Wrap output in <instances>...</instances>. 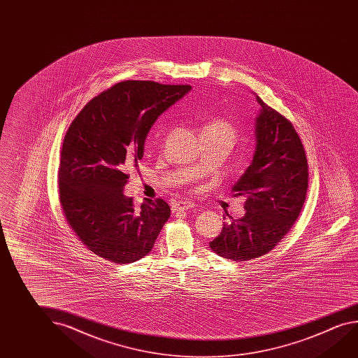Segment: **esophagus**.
<instances>
[{"instance_id": "esophagus-1", "label": "esophagus", "mask_w": 358, "mask_h": 358, "mask_svg": "<svg viewBox=\"0 0 358 358\" xmlns=\"http://www.w3.org/2000/svg\"><path fill=\"white\" fill-rule=\"evenodd\" d=\"M196 207L194 202H189V201H183V202H178L172 206V211L173 212H181L189 210V208H194Z\"/></svg>"}]
</instances>
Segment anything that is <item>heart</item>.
I'll use <instances>...</instances> for the list:
<instances>
[{
	"instance_id": "b5f03b06",
	"label": "heart",
	"mask_w": 358,
	"mask_h": 358,
	"mask_svg": "<svg viewBox=\"0 0 358 358\" xmlns=\"http://www.w3.org/2000/svg\"><path fill=\"white\" fill-rule=\"evenodd\" d=\"M202 132H215L218 135L224 136L231 140V142L234 143L237 137V129L232 123L229 121H224V120H215L211 122L207 123L203 126Z\"/></svg>"
}]
</instances>
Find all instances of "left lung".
Segmentation results:
<instances>
[{"label":"left lung","mask_w":358,"mask_h":358,"mask_svg":"<svg viewBox=\"0 0 358 358\" xmlns=\"http://www.w3.org/2000/svg\"><path fill=\"white\" fill-rule=\"evenodd\" d=\"M255 96L259 111L252 162L232 187L235 197H246V213L229 217L210 242L213 252L236 262L270 252L297 220L308 187L305 150L292 123Z\"/></svg>","instance_id":"obj_1"}]
</instances>
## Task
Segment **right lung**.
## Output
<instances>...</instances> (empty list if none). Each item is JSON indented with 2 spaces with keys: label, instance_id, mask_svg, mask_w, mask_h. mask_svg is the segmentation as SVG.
<instances>
[{
  "label": "right lung",
  "instance_id": "obj_1",
  "mask_svg": "<svg viewBox=\"0 0 358 358\" xmlns=\"http://www.w3.org/2000/svg\"><path fill=\"white\" fill-rule=\"evenodd\" d=\"M189 91L187 85L123 81L94 97L71 123L61 151L59 202L94 255L124 264L152 250L170 206L147 199L135 210L123 194L126 172L143 157L153 123Z\"/></svg>",
  "mask_w": 358,
  "mask_h": 358
}]
</instances>
